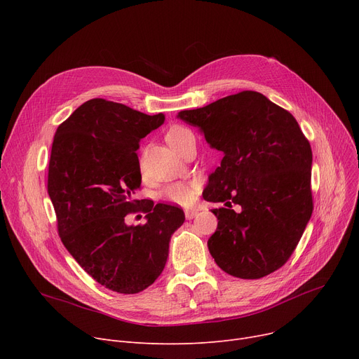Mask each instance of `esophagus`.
I'll use <instances>...</instances> for the list:
<instances>
[{
    "label": "esophagus",
    "instance_id": "obj_1",
    "mask_svg": "<svg viewBox=\"0 0 359 359\" xmlns=\"http://www.w3.org/2000/svg\"><path fill=\"white\" fill-rule=\"evenodd\" d=\"M196 214H198V210H186L184 211V215H186L187 219H192Z\"/></svg>",
    "mask_w": 359,
    "mask_h": 359
}]
</instances>
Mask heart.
Instances as JSON below:
<instances>
[{
  "instance_id": "obj_1",
  "label": "heart",
  "mask_w": 359,
  "mask_h": 359,
  "mask_svg": "<svg viewBox=\"0 0 359 359\" xmlns=\"http://www.w3.org/2000/svg\"><path fill=\"white\" fill-rule=\"evenodd\" d=\"M189 137H194L192 132L189 129H186L184 126H179V125L170 128L165 134V140H167L168 145L172 147L175 151H177L180 148V145ZM164 195L168 201L180 203V205H186V203H189L194 198V187L191 184L175 183V184L167 187Z\"/></svg>"
}]
</instances>
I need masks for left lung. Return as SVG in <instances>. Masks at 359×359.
Returning a JSON list of instances; mask_svg holds the SVG:
<instances>
[{
    "instance_id": "obj_1",
    "label": "left lung",
    "mask_w": 359,
    "mask_h": 359,
    "mask_svg": "<svg viewBox=\"0 0 359 359\" xmlns=\"http://www.w3.org/2000/svg\"><path fill=\"white\" fill-rule=\"evenodd\" d=\"M177 118L224 156L202 194L208 202H224L212 210L218 227L208 240L215 263L241 279L275 272L295 250L313 212V154L298 122L257 91L182 110ZM231 203L241 211L231 210Z\"/></svg>"
}]
</instances>
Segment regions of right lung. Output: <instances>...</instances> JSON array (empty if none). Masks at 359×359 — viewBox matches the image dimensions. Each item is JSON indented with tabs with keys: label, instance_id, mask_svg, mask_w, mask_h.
<instances>
[{
	"label": "right lung",
	"instance_id": "right-lung-1",
	"mask_svg": "<svg viewBox=\"0 0 359 359\" xmlns=\"http://www.w3.org/2000/svg\"><path fill=\"white\" fill-rule=\"evenodd\" d=\"M163 113L145 115L122 103L91 99L55 132L48 194L64 246L100 285L137 294L161 275L168 243L184 222L180 208L135 201L141 186L140 141L161 126ZM138 209L144 226L124 217Z\"/></svg>",
	"mask_w": 359,
	"mask_h": 359
}]
</instances>
